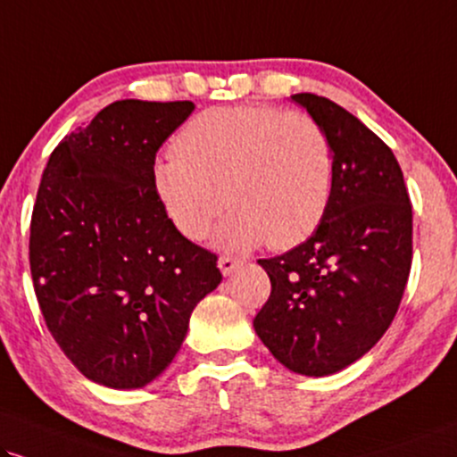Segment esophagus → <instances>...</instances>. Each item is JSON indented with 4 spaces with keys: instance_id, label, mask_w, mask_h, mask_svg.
Returning <instances> with one entry per match:
<instances>
[{
    "instance_id": "34e87169",
    "label": "esophagus",
    "mask_w": 457,
    "mask_h": 457,
    "mask_svg": "<svg viewBox=\"0 0 457 457\" xmlns=\"http://www.w3.org/2000/svg\"><path fill=\"white\" fill-rule=\"evenodd\" d=\"M241 264V261H237V258H230V256H220V261H218V267H220V271H222V275H230L235 271V269H237Z\"/></svg>"
}]
</instances>
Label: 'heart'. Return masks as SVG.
I'll list each match as a JSON object with an SVG mask.
<instances>
[{
    "mask_svg": "<svg viewBox=\"0 0 457 457\" xmlns=\"http://www.w3.org/2000/svg\"><path fill=\"white\" fill-rule=\"evenodd\" d=\"M178 154L152 169V186L169 222L201 241L222 220L216 245L254 250L269 241L288 250L312 237L328 212L335 154L324 129L303 112L262 105L213 108L176 139Z\"/></svg>",
    "mask_w": 457,
    "mask_h": 457,
    "instance_id": "heart-1",
    "label": "heart"
}]
</instances>
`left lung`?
I'll return each instance as SVG.
<instances>
[{
    "label": "left lung",
    "mask_w": 457,
    "mask_h": 457,
    "mask_svg": "<svg viewBox=\"0 0 457 457\" xmlns=\"http://www.w3.org/2000/svg\"><path fill=\"white\" fill-rule=\"evenodd\" d=\"M335 154L328 212L286 254L261 258L271 296L254 330L292 373L326 377L362 358L401 305L413 256V212L392 150L356 116L312 93L292 95Z\"/></svg>",
    "instance_id": "8db88e82"
}]
</instances>
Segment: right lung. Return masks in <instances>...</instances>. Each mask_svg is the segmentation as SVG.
<instances>
[{"label":"right lung","mask_w":457,"mask_h":457,"mask_svg":"<svg viewBox=\"0 0 457 457\" xmlns=\"http://www.w3.org/2000/svg\"><path fill=\"white\" fill-rule=\"evenodd\" d=\"M193 101L122 99L65 135L44 169L29 264L50 335L87 379L148 386L171 364L190 313L222 281L216 254L169 222L156 152Z\"/></svg>","instance_id":"add662e5"}]
</instances>
